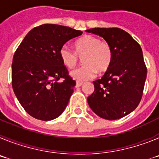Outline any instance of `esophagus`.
<instances>
[{
    "label": "esophagus",
    "mask_w": 159,
    "mask_h": 159,
    "mask_svg": "<svg viewBox=\"0 0 159 159\" xmlns=\"http://www.w3.org/2000/svg\"><path fill=\"white\" fill-rule=\"evenodd\" d=\"M82 84H83L82 82L77 81V82H76V85H75V87H76V88H78V87H80L81 85H82Z\"/></svg>",
    "instance_id": "34e87169"
}]
</instances>
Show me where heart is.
<instances>
[{
	"label": "heart",
	"instance_id": "heart-1",
	"mask_svg": "<svg viewBox=\"0 0 159 159\" xmlns=\"http://www.w3.org/2000/svg\"><path fill=\"white\" fill-rule=\"evenodd\" d=\"M63 64L67 68H74L83 60L84 65L73 70L71 75L78 81L92 80L99 74L106 72L113 60V48L109 42L100 38L86 35L75 43V51L67 45H63L59 51Z\"/></svg>",
	"mask_w": 159,
	"mask_h": 159
}]
</instances>
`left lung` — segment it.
Wrapping results in <instances>:
<instances>
[{
  "mask_svg": "<svg viewBox=\"0 0 159 159\" xmlns=\"http://www.w3.org/2000/svg\"><path fill=\"white\" fill-rule=\"evenodd\" d=\"M103 37L111 44L113 60L101 79L93 81L95 90L88 105L97 116L116 120L127 116L139 104L147 68L141 46L128 32L119 28L86 30Z\"/></svg>",
  "mask_w": 159,
  "mask_h": 159,
  "instance_id": "8db88e82",
  "label": "left lung"
}]
</instances>
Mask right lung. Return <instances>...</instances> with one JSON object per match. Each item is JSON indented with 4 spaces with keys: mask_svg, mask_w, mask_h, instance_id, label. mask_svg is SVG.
Returning <instances> with one entry per match:
<instances>
[{
    "mask_svg": "<svg viewBox=\"0 0 159 159\" xmlns=\"http://www.w3.org/2000/svg\"><path fill=\"white\" fill-rule=\"evenodd\" d=\"M82 33L66 26L43 24L32 29L16 50L12 64V89L32 117L49 121L66 108L75 81L63 64L59 51L66 42Z\"/></svg>",
    "mask_w": 159,
    "mask_h": 159,
    "instance_id": "add662e5",
    "label": "right lung"
}]
</instances>
